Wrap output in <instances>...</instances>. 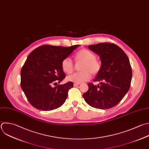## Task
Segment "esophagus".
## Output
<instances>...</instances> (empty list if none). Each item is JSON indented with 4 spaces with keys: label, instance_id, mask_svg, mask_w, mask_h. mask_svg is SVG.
Instances as JSON below:
<instances>
[{
    "label": "esophagus",
    "instance_id": "1",
    "mask_svg": "<svg viewBox=\"0 0 149 149\" xmlns=\"http://www.w3.org/2000/svg\"><path fill=\"white\" fill-rule=\"evenodd\" d=\"M79 84H80V83H74L73 84V86H79Z\"/></svg>",
    "mask_w": 149,
    "mask_h": 149
}]
</instances>
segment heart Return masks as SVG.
I'll return each instance as SVG.
<instances>
[{
  "instance_id": "1",
  "label": "heart",
  "mask_w": 149,
  "mask_h": 149,
  "mask_svg": "<svg viewBox=\"0 0 149 149\" xmlns=\"http://www.w3.org/2000/svg\"><path fill=\"white\" fill-rule=\"evenodd\" d=\"M76 63H82L80 67L81 72L74 73L68 77V80L75 83H80L88 80L91 78V73L97 75L101 70V63L96 58L95 54L89 49L83 48L79 51L74 57ZM62 70L70 74L74 70V64L69 58L63 59L61 62Z\"/></svg>"
}]
</instances>
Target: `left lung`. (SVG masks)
<instances>
[{
  "label": "left lung",
  "instance_id": "8db88e82",
  "mask_svg": "<svg viewBox=\"0 0 149 149\" xmlns=\"http://www.w3.org/2000/svg\"><path fill=\"white\" fill-rule=\"evenodd\" d=\"M88 48L97 54L101 61V70L94 81L88 83V90L83 96L91 107L109 109L116 106L128 91L132 72L129 58L118 45L110 42L91 45Z\"/></svg>",
  "mask_w": 149,
  "mask_h": 149
}]
</instances>
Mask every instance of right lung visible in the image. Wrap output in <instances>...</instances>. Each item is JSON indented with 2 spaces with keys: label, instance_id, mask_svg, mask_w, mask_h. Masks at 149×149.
<instances>
[{
  "label": "right lung",
  "instance_id": "right-lung-1",
  "mask_svg": "<svg viewBox=\"0 0 149 149\" xmlns=\"http://www.w3.org/2000/svg\"><path fill=\"white\" fill-rule=\"evenodd\" d=\"M79 46L44 45L30 54L21 70V87L34 108L51 111L65 102L69 90L73 87V82L58 84L54 88L52 86L57 85V82L59 83L65 79L61 62Z\"/></svg>",
  "mask_w": 149,
  "mask_h": 149
}]
</instances>
